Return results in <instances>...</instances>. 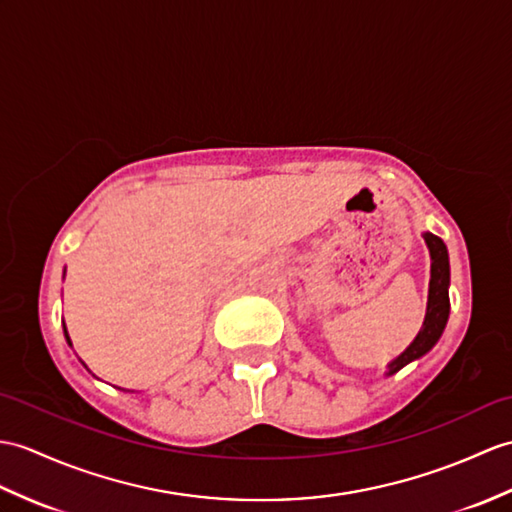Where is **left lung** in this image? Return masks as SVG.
I'll return each mask as SVG.
<instances>
[{
  "label": "left lung",
  "mask_w": 512,
  "mask_h": 512,
  "mask_svg": "<svg viewBox=\"0 0 512 512\" xmlns=\"http://www.w3.org/2000/svg\"><path fill=\"white\" fill-rule=\"evenodd\" d=\"M423 240L427 244V251H430V259H432L430 292H427L425 320H423V327L417 334V338L410 342V347L388 364L386 375H395L406 364L419 360L427 351H432L438 338L443 336L447 318H449V253H447V246L441 237H436L434 233H423Z\"/></svg>",
  "instance_id": "obj_1"
}]
</instances>
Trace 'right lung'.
Returning a JSON list of instances; mask_svg holds the SVG:
<instances>
[{
	"label": "right lung",
	"instance_id": "obj_1",
	"mask_svg": "<svg viewBox=\"0 0 512 512\" xmlns=\"http://www.w3.org/2000/svg\"><path fill=\"white\" fill-rule=\"evenodd\" d=\"M63 329H65V338H67V344H69V347H71V340H69V334H67V327H65V323H63ZM82 366H85L87 368V364L85 362H82ZM87 371H89V368H87ZM91 373V371H89ZM95 377V375H93Z\"/></svg>",
	"mask_w": 512,
	"mask_h": 512
}]
</instances>
